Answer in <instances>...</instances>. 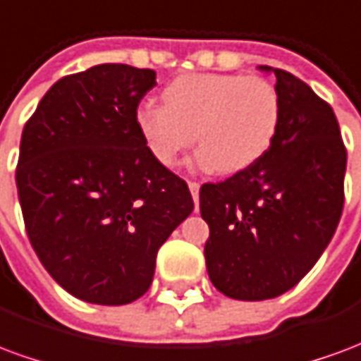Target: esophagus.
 Returning <instances> with one entry per match:
<instances>
[{"label":"esophagus","instance_id":"1","mask_svg":"<svg viewBox=\"0 0 361 361\" xmlns=\"http://www.w3.org/2000/svg\"><path fill=\"white\" fill-rule=\"evenodd\" d=\"M189 191H191V195H193V201H195V211H197V203H199V189L201 185L197 183V181H189Z\"/></svg>","mask_w":361,"mask_h":361}]
</instances>
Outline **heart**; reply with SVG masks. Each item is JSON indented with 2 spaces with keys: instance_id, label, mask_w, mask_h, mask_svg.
<instances>
[{
  "instance_id": "heart-1",
  "label": "heart",
  "mask_w": 361,
  "mask_h": 361,
  "mask_svg": "<svg viewBox=\"0 0 361 361\" xmlns=\"http://www.w3.org/2000/svg\"><path fill=\"white\" fill-rule=\"evenodd\" d=\"M164 106L145 104L137 127L147 149L166 168L197 142L201 170L235 173L265 154L280 121V98L263 77L195 73L172 81Z\"/></svg>"
}]
</instances>
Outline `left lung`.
Instances as JSON below:
<instances>
[{
  "instance_id": "1",
  "label": "left lung",
  "mask_w": 361,
  "mask_h": 361,
  "mask_svg": "<svg viewBox=\"0 0 361 361\" xmlns=\"http://www.w3.org/2000/svg\"><path fill=\"white\" fill-rule=\"evenodd\" d=\"M280 121L271 147L242 172L199 191L211 228L207 272L228 298L261 302L311 271L336 232L344 204L346 149L333 108L282 69Z\"/></svg>"
}]
</instances>
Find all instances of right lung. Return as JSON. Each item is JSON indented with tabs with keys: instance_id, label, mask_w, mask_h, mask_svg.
Here are the masks:
<instances>
[{
	"instance_id": "1",
	"label": "right lung",
	"mask_w": 361,
	"mask_h": 361,
	"mask_svg": "<svg viewBox=\"0 0 361 361\" xmlns=\"http://www.w3.org/2000/svg\"><path fill=\"white\" fill-rule=\"evenodd\" d=\"M152 69L102 63L59 79L20 137L17 191L28 240L69 294L126 305L150 288L157 253L193 211L185 181L137 127Z\"/></svg>"
}]
</instances>
